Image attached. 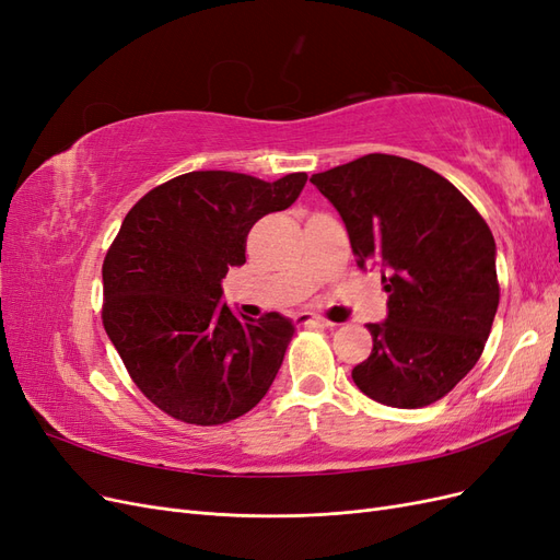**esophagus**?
I'll use <instances>...</instances> for the list:
<instances>
[{
    "instance_id": "1",
    "label": "esophagus",
    "mask_w": 560,
    "mask_h": 560,
    "mask_svg": "<svg viewBox=\"0 0 560 560\" xmlns=\"http://www.w3.org/2000/svg\"><path fill=\"white\" fill-rule=\"evenodd\" d=\"M294 322L299 327H334V322H329V319H325V317H319V315H313V313H299L296 317H294Z\"/></svg>"
}]
</instances>
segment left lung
I'll list each match as a JSON object with an SVG mask.
<instances>
[{
    "instance_id": "8db88e82",
    "label": "left lung",
    "mask_w": 560,
    "mask_h": 560,
    "mask_svg": "<svg viewBox=\"0 0 560 560\" xmlns=\"http://www.w3.org/2000/svg\"><path fill=\"white\" fill-rule=\"evenodd\" d=\"M341 214L358 266L381 268L387 317L352 369L362 393L395 409L448 395L479 362L500 303L495 241L471 202L416 161L366 154L311 177Z\"/></svg>"
}]
</instances>
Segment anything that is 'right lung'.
<instances>
[{"instance_id":"obj_1","label":"right lung","mask_w":560,"mask_h":560,"mask_svg":"<svg viewBox=\"0 0 560 560\" xmlns=\"http://www.w3.org/2000/svg\"><path fill=\"white\" fill-rule=\"evenodd\" d=\"M306 179L196 171L126 214L103 264V325L135 385L167 416L222 425L273 385L294 322L238 317L222 301V280L245 264L249 229L290 208Z\"/></svg>"}]
</instances>
